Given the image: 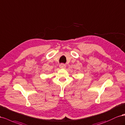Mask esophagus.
Returning <instances> with one entry per match:
<instances>
[{
	"label": "esophagus",
	"instance_id": "esophagus-1",
	"mask_svg": "<svg viewBox=\"0 0 125 125\" xmlns=\"http://www.w3.org/2000/svg\"><path fill=\"white\" fill-rule=\"evenodd\" d=\"M65 66H66L64 64H61L60 65V67L62 69H65Z\"/></svg>",
	"mask_w": 125,
	"mask_h": 125
}]
</instances>
